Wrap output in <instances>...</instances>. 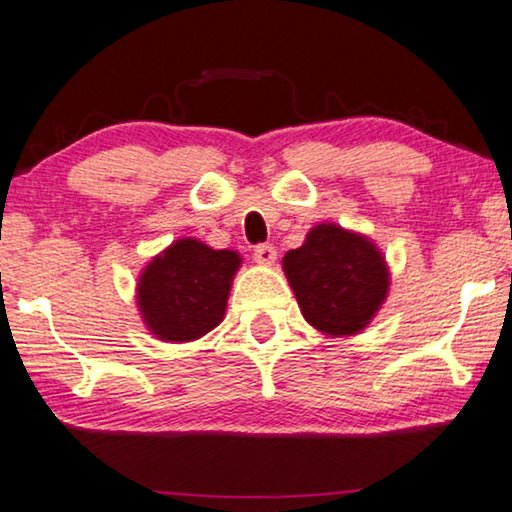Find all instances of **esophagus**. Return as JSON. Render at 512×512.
I'll list each match as a JSON object with an SVG mask.
<instances>
[{
    "label": "esophagus",
    "mask_w": 512,
    "mask_h": 512,
    "mask_svg": "<svg viewBox=\"0 0 512 512\" xmlns=\"http://www.w3.org/2000/svg\"><path fill=\"white\" fill-rule=\"evenodd\" d=\"M277 258V249L272 247V244H258L254 249V261L261 263V265H272Z\"/></svg>",
    "instance_id": "obj_1"
}]
</instances>
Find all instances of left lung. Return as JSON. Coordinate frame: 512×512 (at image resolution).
I'll return each instance as SVG.
<instances>
[{
	"instance_id": "1",
	"label": "left lung",
	"mask_w": 512,
	"mask_h": 512,
	"mask_svg": "<svg viewBox=\"0 0 512 512\" xmlns=\"http://www.w3.org/2000/svg\"><path fill=\"white\" fill-rule=\"evenodd\" d=\"M284 272L303 317L328 335H354L366 328L387 298L384 258L363 235L321 223L305 244L284 256Z\"/></svg>"
}]
</instances>
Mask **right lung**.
I'll list each match as a JSON object with an SVG mask.
<instances>
[{
  "mask_svg": "<svg viewBox=\"0 0 512 512\" xmlns=\"http://www.w3.org/2000/svg\"><path fill=\"white\" fill-rule=\"evenodd\" d=\"M242 258L198 240H177L153 258L139 277V312L153 335L188 342L223 321L233 275Z\"/></svg>",
  "mask_w": 512,
  "mask_h": 512,
  "instance_id": "right-lung-1",
  "label": "right lung"
}]
</instances>
